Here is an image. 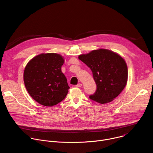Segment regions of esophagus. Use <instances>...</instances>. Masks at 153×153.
Instances as JSON below:
<instances>
[{"mask_svg": "<svg viewBox=\"0 0 153 153\" xmlns=\"http://www.w3.org/2000/svg\"><path fill=\"white\" fill-rule=\"evenodd\" d=\"M77 87H81L82 86V83H78L77 85H76Z\"/></svg>", "mask_w": 153, "mask_h": 153, "instance_id": "1", "label": "esophagus"}]
</instances>
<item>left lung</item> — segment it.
<instances>
[{
	"label": "left lung",
	"instance_id": "left-lung-1",
	"mask_svg": "<svg viewBox=\"0 0 153 153\" xmlns=\"http://www.w3.org/2000/svg\"><path fill=\"white\" fill-rule=\"evenodd\" d=\"M79 59L91 70L97 88L89 96L92 100L104 104L113 101L122 91L128 79V68L119 54L105 49L82 54Z\"/></svg>",
	"mask_w": 153,
	"mask_h": 153
}]
</instances>
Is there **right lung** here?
Returning a JSON list of instances; mask_svg holds the SVG:
<instances>
[{"mask_svg": "<svg viewBox=\"0 0 153 153\" xmlns=\"http://www.w3.org/2000/svg\"><path fill=\"white\" fill-rule=\"evenodd\" d=\"M63 57L56 53L41 54L27 65L24 80L27 91L39 103L54 106L66 97L70 86L61 67Z\"/></svg>", "mask_w": 153, "mask_h": 153, "instance_id": "add662e5", "label": "right lung"}]
</instances>
